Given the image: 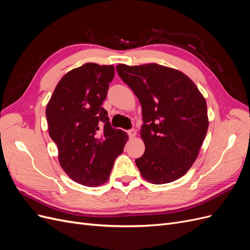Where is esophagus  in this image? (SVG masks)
I'll return each instance as SVG.
<instances>
[{
    "label": "esophagus",
    "mask_w": 250,
    "mask_h": 250,
    "mask_svg": "<svg viewBox=\"0 0 250 250\" xmlns=\"http://www.w3.org/2000/svg\"><path fill=\"white\" fill-rule=\"evenodd\" d=\"M127 133H128V135H129V138H134V137H135V134H137V132H135V130H134V129H129V130H127Z\"/></svg>",
    "instance_id": "1"
}]
</instances>
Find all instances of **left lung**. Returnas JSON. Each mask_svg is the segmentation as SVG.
I'll return each instance as SVG.
<instances>
[{
    "instance_id": "1",
    "label": "left lung",
    "mask_w": 250,
    "mask_h": 250,
    "mask_svg": "<svg viewBox=\"0 0 250 250\" xmlns=\"http://www.w3.org/2000/svg\"><path fill=\"white\" fill-rule=\"evenodd\" d=\"M142 105L145 152L135 160L154 185L180 178L192 167L208 127L207 102L184 73L157 63L116 66Z\"/></svg>"
}]
</instances>
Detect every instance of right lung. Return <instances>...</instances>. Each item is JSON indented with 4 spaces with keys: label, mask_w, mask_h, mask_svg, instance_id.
<instances>
[{
    "label": "right lung",
    "mask_w": 250,
    "mask_h": 250,
    "mask_svg": "<svg viewBox=\"0 0 250 250\" xmlns=\"http://www.w3.org/2000/svg\"><path fill=\"white\" fill-rule=\"evenodd\" d=\"M113 65L85 63L65 74L47 105L49 134L58 147L63 171L76 183L98 187L109 178L123 152L126 132L112 128L102 107Z\"/></svg>",
    "instance_id": "1"
}]
</instances>
